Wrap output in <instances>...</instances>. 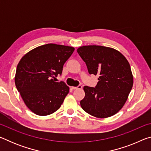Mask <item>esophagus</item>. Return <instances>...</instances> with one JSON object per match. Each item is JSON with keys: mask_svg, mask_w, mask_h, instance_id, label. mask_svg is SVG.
Masks as SVG:
<instances>
[{"mask_svg": "<svg viewBox=\"0 0 151 151\" xmlns=\"http://www.w3.org/2000/svg\"><path fill=\"white\" fill-rule=\"evenodd\" d=\"M71 88H72V89H73V90H76V89H81L83 88V86L78 85V86H72Z\"/></svg>", "mask_w": 151, "mask_h": 151, "instance_id": "obj_1", "label": "esophagus"}]
</instances>
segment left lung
<instances>
[{
  "instance_id": "obj_1",
  "label": "left lung",
  "mask_w": 151,
  "mask_h": 151,
  "mask_svg": "<svg viewBox=\"0 0 151 151\" xmlns=\"http://www.w3.org/2000/svg\"><path fill=\"white\" fill-rule=\"evenodd\" d=\"M77 52L89 74L99 76L95 87L84 86L82 109L97 118L114 115L124 106L133 85L129 62L119 51L103 46H83Z\"/></svg>"
}]
</instances>
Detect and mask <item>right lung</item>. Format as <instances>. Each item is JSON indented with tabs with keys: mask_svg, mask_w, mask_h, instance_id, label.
I'll return each instance as SVG.
<instances>
[{
	"mask_svg": "<svg viewBox=\"0 0 151 151\" xmlns=\"http://www.w3.org/2000/svg\"><path fill=\"white\" fill-rule=\"evenodd\" d=\"M75 50L68 46L47 44L29 51L18 64L14 82L22 100L39 116L53 113L60 108L69 87L56 82L64 64Z\"/></svg>",
	"mask_w": 151,
	"mask_h": 151,
	"instance_id": "obj_1",
	"label": "right lung"
}]
</instances>
